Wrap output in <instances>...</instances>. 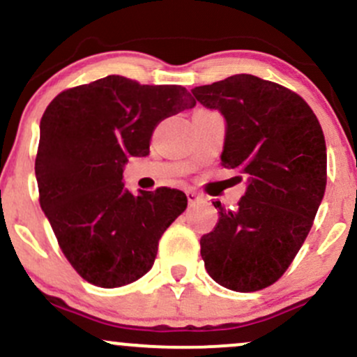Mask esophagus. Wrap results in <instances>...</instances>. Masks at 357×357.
<instances>
[{
  "label": "esophagus",
  "mask_w": 357,
  "mask_h": 357,
  "mask_svg": "<svg viewBox=\"0 0 357 357\" xmlns=\"http://www.w3.org/2000/svg\"><path fill=\"white\" fill-rule=\"evenodd\" d=\"M186 196H188V203H190V204H196V203H199L203 199V196L199 195V192H196L192 190L186 191Z\"/></svg>",
  "instance_id": "obj_1"
}]
</instances>
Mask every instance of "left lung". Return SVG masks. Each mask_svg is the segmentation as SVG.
Listing matches in <instances>:
<instances>
[{
  "label": "left lung",
  "mask_w": 357,
  "mask_h": 357,
  "mask_svg": "<svg viewBox=\"0 0 357 357\" xmlns=\"http://www.w3.org/2000/svg\"><path fill=\"white\" fill-rule=\"evenodd\" d=\"M191 92L227 122L221 165L247 176L236 210L213 202L204 267L227 289L255 292L284 275L312 227L327 183L322 127L301 96L248 73Z\"/></svg>",
  "instance_id": "8db88e82"
}]
</instances>
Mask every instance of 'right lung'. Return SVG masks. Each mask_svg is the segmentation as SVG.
<instances>
[{
    "label": "right lung",
    "instance_id": "add662e5",
    "mask_svg": "<svg viewBox=\"0 0 357 357\" xmlns=\"http://www.w3.org/2000/svg\"><path fill=\"white\" fill-rule=\"evenodd\" d=\"M181 85H141L121 75L59 93L40 121L35 174L40 206L79 275L114 289L153 267L162 233L186 210L183 191L132 195L129 158L149 154L155 126L192 109Z\"/></svg>",
    "mask_w": 357,
    "mask_h": 357
}]
</instances>
